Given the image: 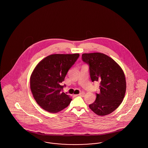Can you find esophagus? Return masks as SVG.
Masks as SVG:
<instances>
[{
	"mask_svg": "<svg viewBox=\"0 0 148 148\" xmlns=\"http://www.w3.org/2000/svg\"><path fill=\"white\" fill-rule=\"evenodd\" d=\"M84 92H81V93H80L79 94H77V95H76V96H80V97H84Z\"/></svg>",
	"mask_w": 148,
	"mask_h": 148,
	"instance_id": "1",
	"label": "esophagus"
}]
</instances>
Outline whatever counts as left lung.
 <instances>
[{
    "mask_svg": "<svg viewBox=\"0 0 148 148\" xmlns=\"http://www.w3.org/2000/svg\"><path fill=\"white\" fill-rule=\"evenodd\" d=\"M82 60L89 65L92 82L100 83V92L96 94V100L89 105L90 109L100 116L112 113L125 96L127 85L124 71L112 58L103 53H84Z\"/></svg>",
    "mask_w": 148,
    "mask_h": 148,
    "instance_id": "1",
    "label": "left lung"
}]
</instances>
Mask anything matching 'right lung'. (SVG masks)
<instances>
[{
  "label": "right lung",
  "mask_w": 148,
  "mask_h": 148,
  "mask_svg": "<svg viewBox=\"0 0 148 148\" xmlns=\"http://www.w3.org/2000/svg\"><path fill=\"white\" fill-rule=\"evenodd\" d=\"M79 54H56L48 56L36 65L30 78L34 98L44 110L58 113L67 107L72 99L62 92L61 83L77 61Z\"/></svg>",
  "instance_id": "obj_1"
}]
</instances>
